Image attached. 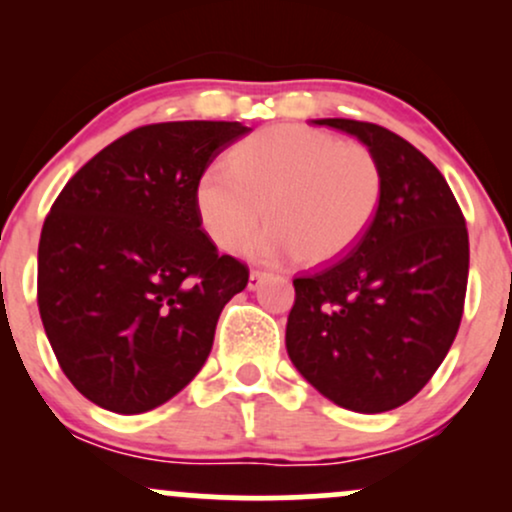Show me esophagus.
<instances>
[{"label": "esophagus", "mask_w": 512, "mask_h": 512, "mask_svg": "<svg viewBox=\"0 0 512 512\" xmlns=\"http://www.w3.org/2000/svg\"><path fill=\"white\" fill-rule=\"evenodd\" d=\"M267 279H269L267 272H260V269H252L250 279H248V289H250V291H257Z\"/></svg>", "instance_id": "esophagus-1"}]
</instances>
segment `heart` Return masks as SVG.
Instances as JSON below:
<instances>
[{"label":"heart","mask_w":512,"mask_h":512,"mask_svg":"<svg viewBox=\"0 0 512 512\" xmlns=\"http://www.w3.org/2000/svg\"><path fill=\"white\" fill-rule=\"evenodd\" d=\"M197 214L216 248L252 245L260 260H339L366 236L383 199V168L366 146L305 125L252 134L197 182Z\"/></svg>","instance_id":"heart-1"}]
</instances>
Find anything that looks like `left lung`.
Returning a JSON list of instances; mask_svg holds the SVG:
<instances>
[{
	"mask_svg": "<svg viewBox=\"0 0 512 512\" xmlns=\"http://www.w3.org/2000/svg\"><path fill=\"white\" fill-rule=\"evenodd\" d=\"M378 158L383 199L346 255L293 279L286 351L339 407L380 414L433 378L460 330L469 236L455 195L416 146L373 122L327 117Z\"/></svg>",
	"mask_w": 512,
	"mask_h": 512,
	"instance_id": "8db88e82",
	"label": "left lung"
}]
</instances>
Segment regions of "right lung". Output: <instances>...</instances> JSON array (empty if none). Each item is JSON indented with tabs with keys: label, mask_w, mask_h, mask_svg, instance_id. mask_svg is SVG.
<instances>
[{
	"label": "right lung",
	"mask_w": 512,
	"mask_h": 512,
	"mask_svg": "<svg viewBox=\"0 0 512 512\" xmlns=\"http://www.w3.org/2000/svg\"><path fill=\"white\" fill-rule=\"evenodd\" d=\"M250 127L158 122L76 170L38 245V308L76 390L115 414L161 407L207 361L250 272L202 231L197 182Z\"/></svg>",
	"instance_id": "obj_1"
}]
</instances>
